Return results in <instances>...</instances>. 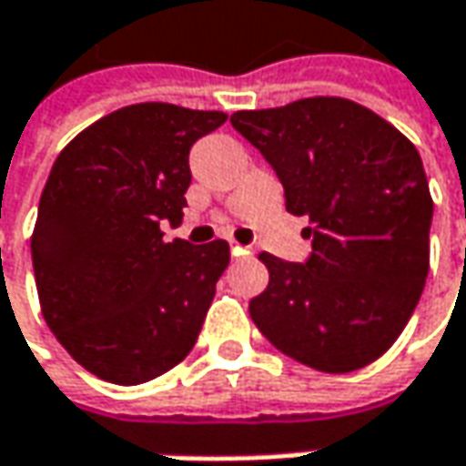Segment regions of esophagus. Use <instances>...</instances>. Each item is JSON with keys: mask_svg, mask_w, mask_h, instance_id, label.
<instances>
[{"mask_svg": "<svg viewBox=\"0 0 466 466\" xmlns=\"http://www.w3.org/2000/svg\"><path fill=\"white\" fill-rule=\"evenodd\" d=\"M230 251H233V257H248L251 254V248L241 244H230Z\"/></svg>", "mask_w": 466, "mask_h": 466, "instance_id": "obj_1", "label": "esophagus"}]
</instances>
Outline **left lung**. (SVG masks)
<instances>
[{
	"label": "left lung",
	"mask_w": 466,
	"mask_h": 466,
	"mask_svg": "<svg viewBox=\"0 0 466 466\" xmlns=\"http://www.w3.org/2000/svg\"><path fill=\"white\" fill-rule=\"evenodd\" d=\"M272 165L286 209L307 215V262L259 254L269 283L248 314L286 357L354 372L383 357L431 268L432 198L420 152L372 109L312 96L230 115Z\"/></svg>",
	"instance_id": "left-lung-1"
}]
</instances>
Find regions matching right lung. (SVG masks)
I'll use <instances>...</instances> for the list:
<instances>
[{
    "instance_id": "1",
    "label": "right lung",
    "mask_w": 466,
    "mask_h": 466,
    "mask_svg": "<svg viewBox=\"0 0 466 466\" xmlns=\"http://www.w3.org/2000/svg\"><path fill=\"white\" fill-rule=\"evenodd\" d=\"M225 112L130 105L81 130L55 159L38 201L31 257L41 312L91 375L138 385L194 349L228 241H165L183 220L188 152Z\"/></svg>"
}]
</instances>
